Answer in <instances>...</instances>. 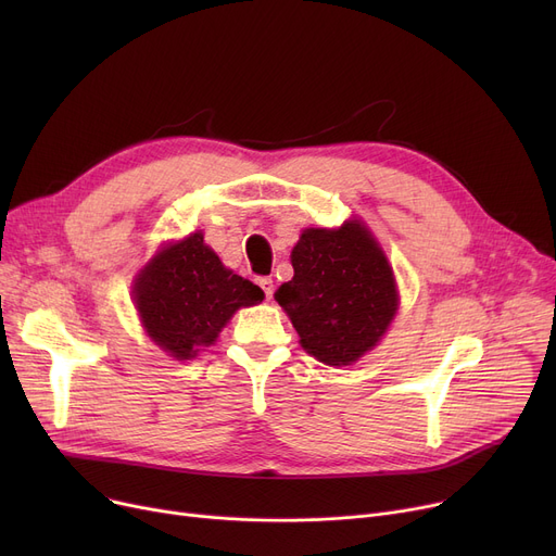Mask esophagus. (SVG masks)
<instances>
[{
  "label": "esophagus",
  "instance_id": "34e87169",
  "mask_svg": "<svg viewBox=\"0 0 556 556\" xmlns=\"http://www.w3.org/2000/svg\"><path fill=\"white\" fill-rule=\"evenodd\" d=\"M258 286H261V290H263V295H266V300H270L273 293H275L273 279H270V277H261V279H258Z\"/></svg>",
  "mask_w": 556,
  "mask_h": 556
}]
</instances>
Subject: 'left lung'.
<instances>
[{"mask_svg": "<svg viewBox=\"0 0 556 556\" xmlns=\"http://www.w3.org/2000/svg\"><path fill=\"white\" fill-rule=\"evenodd\" d=\"M290 263L295 275L279 286L275 300L313 358L352 365L381 342L399 293L386 252L361 220L304 229Z\"/></svg>", "mask_w": 556, "mask_h": 556, "instance_id": "8db88e82", "label": "left lung"}]
</instances>
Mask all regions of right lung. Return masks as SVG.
Masks as SVG:
<instances>
[{
  "label": "right lung",
  "mask_w": 556,
  "mask_h": 556,
  "mask_svg": "<svg viewBox=\"0 0 556 556\" xmlns=\"http://www.w3.org/2000/svg\"><path fill=\"white\" fill-rule=\"evenodd\" d=\"M135 308L149 338L178 361L216 342L241 306L263 300V290L223 266L202 231L164 245L132 283Z\"/></svg>",
  "instance_id": "1"
}]
</instances>
